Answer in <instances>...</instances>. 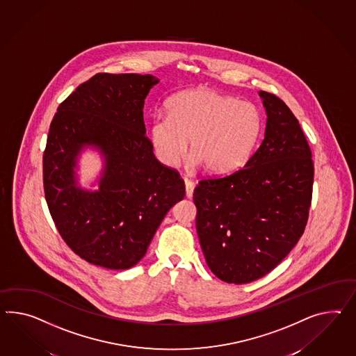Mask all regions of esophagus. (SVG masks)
I'll list each match as a JSON object with an SVG mask.
<instances>
[{"mask_svg": "<svg viewBox=\"0 0 356 356\" xmlns=\"http://www.w3.org/2000/svg\"><path fill=\"white\" fill-rule=\"evenodd\" d=\"M184 186H186V196L188 199H191L193 195V188H195V183L190 181V179H184Z\"/></svg>", "mask_w": 356, "mask_h": 356, "instance_id": "obj_1", "label": "esophagus"}]
</instances>
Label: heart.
<instances>
[{"mask_svg": "<svg viewBox=\"0 0 356 356\" xmlns=\"http://www.w3.org/2000/svg\"><path fill=\"white\" fill-rule=\"evenodd\" d=\"M168 115H156L149 138L157 159L177 168L187 154L211 174L231 173L249 160L262 130V115L250 102L237 101L208 88L174 94Z\"/></svg>", "mask_w": 356, "mask_h": 356, "instance_id": "heart-1", "label": "heart"}]
</instances>
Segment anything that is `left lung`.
Returning <instances> with one entry per match:
<instances>
[{
    "label": "left lung",
    "instance_id": "obj_1",
    "mask_svg": "<svg viewBox=\"0 0 356 356\" xmlns=\"http://www.w3.org/2000/svg\"><path fill=\"white\" fill-rule=\"evenodd\" d=\"M264 138L243 169L207 178L193 191L196 229L211 273L232 284L273 271L302 236L309 218L314 163L292 111L259 92Z\"/></svg>",
    "mask_w": 356,
    "mask_h": 356
}]
</instances>
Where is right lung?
<instances>
[{
  "instance_id": "1",
  "label": "right lung",
  "mask_w": 356,
  "mask_h": 356,
  "mask_svg": "<svg viewBox=\"0 0 356 356\" xmlns=\"http://www.w3.org/2000/svg\"><path fill=\"white\" fill-rule=\"evenodd\" d=\"M159 82L152 74L98 73L51 121L44 154L46 202L67 245L89 264L136 266L166 213L186 195L179 174L156 160L145 136V99ZM86 149L104 160L95 191L83 189L76 173Z\"/></svg>"
}]
</instances>
